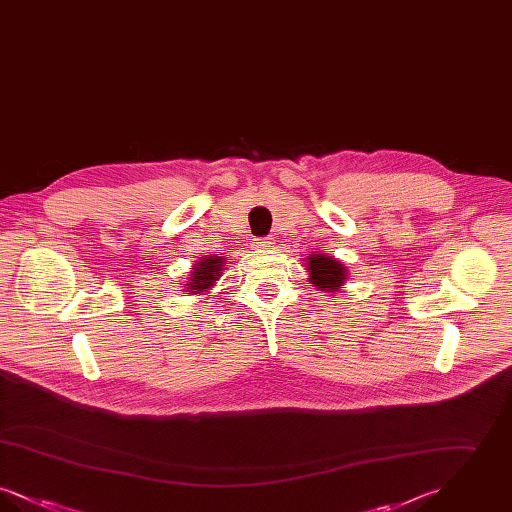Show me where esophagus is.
<instances>
[{
    "instance_id": "34e87169",
    "label": "esophagus",
    "mask_w": 512,
    "mask_h": 512,
    "mask_svg": "<svg viewBox=\"0 0 512 512\" xmlns=\"http://www.w3.org/2000/svg\"><path fill=\"white\" fill-rule=\"evenodd\" d=\"M255 247H257V249H270V247H272V240H270V238L255 240Z\"/></svg>"
}]
</instances>
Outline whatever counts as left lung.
Here are the masks:
<instances>
[{
	"label": "left lung",
	"instance_id": "obj_1",
	"mask_svg": "<svg viewBox=\"0 0 512 512\" xmlns=\"http://www.w3.org/2000/svg\"><path fill=\"white\" fill-rule=\"evenodd\" d=\"M303 265L309 274V282L320 292H340L341 286L347 282V267L324 253H311Z\"/></svg>",
	"mask_w": 512,
	"mask_h": 512
}]
</instances>
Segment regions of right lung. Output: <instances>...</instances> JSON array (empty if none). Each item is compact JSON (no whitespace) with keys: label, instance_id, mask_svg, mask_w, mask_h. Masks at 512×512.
Returning <instances> with one entry per match:
<instances>
[{"label":"right lung","instance_id":"add662e5","mask_svg":"<svg viewBox=\"0 0 512 512\" xmlns=\"http://www.w3.org/2000/svg\"><path fill=\"white\" fill-rule=\"evenodd\" d=\"M226 265L228 263L220 253L219 255L199 257V261L195 263L186 278V284H184L186 292L190 295H205L215 286V282L222 276V270L226 268Z\"/></svg>","mask_w":512,"mask_h":512}]
</instances>
